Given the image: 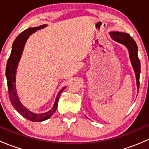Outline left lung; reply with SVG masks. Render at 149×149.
Returning <instances> with one entry per match:
<instances>
[{
  "instance_id": "left-lung-1",
  "label": "left lung",
  "mask_w": 149,
  "mask_h": 149,
  "mask_svg": "<svg viewBox=\"0 0 149 149\" xmlns=\"http://www.w3.org/2000/svg\"><path fill=\"white\" fill-rule=\"evenodd\" d=\"M109 34L111 35V37L113 38V40L118 42V43L125 45L127 48L132 66L135 73V76H136V87H137L138 91H139L141 66H140V61L139 57H138V47L136 42L133 40L132 38L127 33L119 31H111L109 33Z\"/></svg>"
}]
</instances>
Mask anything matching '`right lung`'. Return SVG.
<instances>
[{"mask_svg":"<svg viewBox=\"0 0 149 149\" xmlns=\"http://www.w3.org/2000/svg\"><path fill=\"white\" fill-rule=\"evenodd\" d=\"M46 26H47V24H42L36 27H29V29L22 31L21 33L19 34V36L16 38L14 42H13V46H12L11 54H10L6 65V75L10 102L14 107L15 110L19 113L21 114L25 118L31 121H33V122H42V121L49 118L53 115V113L56 111L57 109L58 102H59L61 93L66 88V87H64L59 92L52 109L49 111L43 113L38 114L31 112L21 103L18 97L16 89V72L17 69L18 64L19 62L20 59H21L24 47L26 40H28V38L31 34L35 33L36 31L42 29Z\"/></svg>","mask_w":149,"mask_h":149,"instance_id":"right-lung-1","label":"right lung"}]
</instances>
